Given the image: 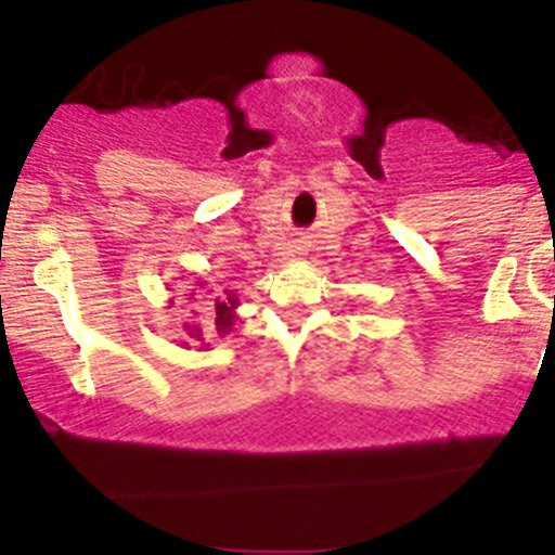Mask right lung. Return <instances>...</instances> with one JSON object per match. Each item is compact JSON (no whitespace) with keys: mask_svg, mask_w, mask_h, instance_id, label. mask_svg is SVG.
I'll return each instance as SVG.
<instances>
[{"mask_svg":"<svg viewBox=\"0 0 555 555\" xmlns=\"http://www.w3.org/2000/svg\"><path fill=\"white\" fill-rule=\"evenodd\" d=\"M236 309V298H233L231 293H228V298H215V327H217V333H225V330H231L233 327V317H231V311ZM190 330V338H195V340H201V327H188Z\"/></svg>","mask_w":555,"mask_h":555,"instance_id":"right-lung-1","label":"right lung"}]
</instances>
